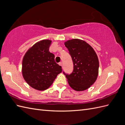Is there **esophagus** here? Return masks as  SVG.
I'll return each instance as SVG.
<instances>
[{"label": "esophagus", "mask_w": 125, "mask_h": 125, "mask_svg": "<svg viewBox=\"0 0 125 125\" xmlns=\"http://www.w3.org/2000/svg\"><path fill=\"white\" fill-rule=\"evenodd\" d=\"M59 66H62V62H59Z\"/></svg>", "instance_id": "esophagus-1"}]
</instances>
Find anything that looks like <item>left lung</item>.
<instances>
[{
  "label": "left lung",
  "mask_w": 125,
  "mask_h": 125,
  "mask_svg": "<svg viewBox=\"0 0 125 125\" xmlns=\"http://www.w3.org/2000/svg\"><path fill=\"white\" fill-rule=\"evenodd\" d=\"M73 63V71L65 74L71 88L83 91L94 84L99 74V61L95 51L85 41L74 39L65 42Z\"/></svg>",
  "instance_id": "obj_1"
}]
</instances>
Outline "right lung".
Here are the masks:
<instances>
[{"label": "right lung", "instance_id": "add662e5", "mask_svg": "<svg viewBox=\"0 0 125 125\" xmlns=\"http://www.w3.org/2000/svg\"><path fill=\"white\" fill-rule=\"evenodd\" d=\"M51 43L50 40L39 41L29 49L22 60L24 80L39 91L47 89L62 72V67L55 62V55L49 51Z\"/></svg>", "mask_w": 125, "mask_h": 125}]
</instances>
